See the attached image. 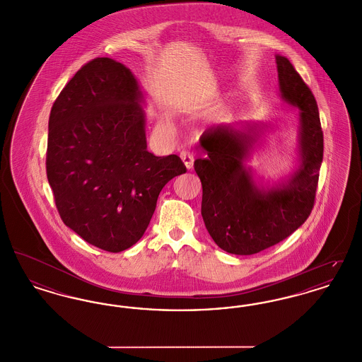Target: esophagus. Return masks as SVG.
<instances>
[{
	"label": "esophagus",
	"instance_id": "34e87169",
	"mask_svg": "<svg viewBox=\"0 0 362 362\" xmlns=\"http://www.w3.org/2000/svg\"><path fill=\"white\" fill-rule=\"evenodd\" d=\"M180 158H182V161L185 163V165H186L187 170L192 168V165H194V155H192L189 151L180 152Z\"/></svg>",
	"mask_w": 362,
	"mask_h": 362
}]
</instances>
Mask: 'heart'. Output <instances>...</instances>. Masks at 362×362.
I'll use <instances>...</instances> for the list:
<instances>
[{"mask_svg": "<svg viewBox=\"0 0 362 362\" xmlns=\"http://www.w3.org/2000/svg\"><path fill=\"white\" fill-rule=\"evenodd\" d=\"M167 124H168V126H170V122H167Z\"/></svg>", "mask_w": 362, "mask_h": 362, "instance_id": "heart-1", "label": "heart"}]
</instances>
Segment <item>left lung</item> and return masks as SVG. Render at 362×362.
Masks as SVG:
<instances>
[{"mask_svg": "<svg viewBox=\"0 0 362 362\" xmlns=\"http://www.w3.org/2000/svg\"><path fill=\"white\" fill-rule=\"evenodd\" d=\"M281 98L300 108V165L288 182L259 189L244 161L267 124L245 122L204 133L205 158L194 161L202 183L201 213L214 243L235 255H252L286 239L305 223L315 204L323 160L319 110L291 61L276 55Z\"/></svg>", "mask_w": 362, "mask_h": 362, "instance_id": "obj_1", "label": "left lung"}]
</instances>
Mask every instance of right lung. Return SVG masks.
I'll list each match as a JSON object with an SVG mask.
<instances>
[{"mask_svg": "<svg viewBox=\"0 0 362 362\" xmlns=\"http://www.w3.org/2000/svg\"><path fill=\"white\" fill-rule=\"evenodd\" d=\"M144 95L130 69L95 58L52 104L46 171L55 206L86 243L121 252L136 244L160 191L186 167L146 149Z\"/></svg>", "mask_w": 362, "mask_h": 362, "instance_id": "obj_1", "label": "right lung"}]
</instances>
